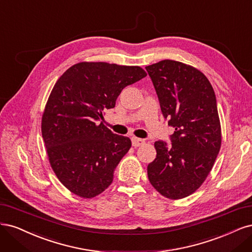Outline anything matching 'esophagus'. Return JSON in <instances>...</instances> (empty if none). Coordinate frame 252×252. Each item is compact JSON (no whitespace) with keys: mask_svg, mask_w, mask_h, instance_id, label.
I'll return each mask as SVG.
<instances>
[{"mask_svg":"<svg viewBox=\"0 0 252 252\" xmlns=\"http://www.w3.org/2000/svg\"><path fill=\"white\" fill-rule=\"evenodd\" d=\"M143 143H144V140L140 139V138H136V137L132 138V144H133V147H135V148L140 147V145H142Z\"/></svg>","mask_w":252,"mask_h":252,"instance_id":"1","label":"esophagus"}]
</instances>
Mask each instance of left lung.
<instances>
[{
    "label": "left lung",
    "instance_id": "left-lung-1",
    "mask_svg": "<svg viewBox=\"0 0 252 252\" xmlns=\"http://www.w3.org/2000/svg\"><path fill=\"white\" fill-rule=\"evenodd\" d=\"M162 115L175 132L155 142L156 159L148 165L151 184L162 196L182 199L196 191L212 170L221 148L216 94L202 72L164 60L145 67Z\"/></svg>",
    "mask_w": 252,
    "mask_h": 252
}]
</instances>
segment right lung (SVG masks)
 Wrapping results in <instances>:
<instances>
[{
	"label": "right lung",
	"instance_id": "right-lung-1",
	"mask_svg": "<svg viewBox=\"0 0 252 252\" xmlns=\"http://www.w3.org/2000/svg\"><path fill=\"white\" fill-rule=\"evenodd\" d=\"M145 76L138 66L84 62L69 68L54 85L42 135L53 172L73 193L93 198L112 183L132 142L100 120L126 86Z\"/></svg>",
	"mask_w": 252,
	"mask_h": 252
}]
</instances>
